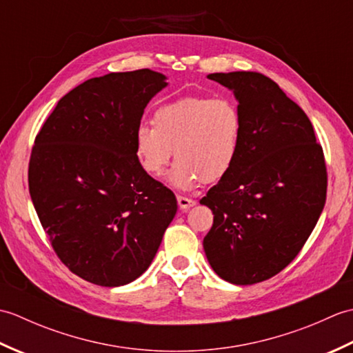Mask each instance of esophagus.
I'll return each mask as SVG.
<instances>
[{
	"label": "esophagus",
	"mask_w": 353,
	"mask_h": 353,
	"mask_svg": "<svg viewBox=\"0 0 353 353\" xmlns=\"http://www.w3.org/2000/svg\"><path fill=\"white\" fill-rule=\"evenodd\" d=\"M177 203L182 209H190L191 206L196 205V201L190 197H185V196H177Z\"/></svg>",
	"instance_id": "1"
}]
</instances>
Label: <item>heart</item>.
I'll list each match as a JSON object with an SVG mask.
<instances>
[{
    "instance_id": "heart-1",
    "label": "heart",
    "mask_w": 353,
    "mask_h": 353,
    "mask_svg": "<svg viewBox=\"0 0 353 353\" xmlns=\"http://www.w3.org/2000/svg\"><path fill=\"white\" fill-rule=\"evenodd\" d=\"M152 125L141 124L133 147L142 171L159 177L172 154L171 183L181 190L216 182L234 168L243 141V115L230 97L182 95L159 104Z\"/></svg>"
}]
</instances>
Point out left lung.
Masks as SVG:
<instances>
[{
  "mask_svg": "<svg viewBox=\"0 0 353 353\" xmlns=\"http://www.w3.org/2000/svg\"><path fill=\"white\" fill-rule=\"evenodd\" d=\"M235 92L243 141L234 168L200 200L214 214L203 239L221 279L252 285L281 273L323 211L327 170L305 112L261 72L208 76Z\"/></svg>",
  "mask_w": 353,
  "mask_h": 353,
  "instance_id": "left-lung-1",
  "label": "left lung"
}]
</instances>
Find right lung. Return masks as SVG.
<instances>
[{"label": "right lung", "mask_w": 353, "mask_h": 353, "mask_svg": "<svg viewBox=\"0 0 353 353\" xmlns=\"http://www.w3.org/2000/svg\"><path fill=\"white\" fill-rule=\"evenodd\" d=\"M167 86L152 70L89 79L59 100L36 134L28 190L57 258L101 287L152 264L177 211L176 196L142 171L134 132Z\"/></svg>", "instance_id": "1"}]
</instances>
